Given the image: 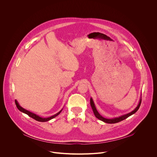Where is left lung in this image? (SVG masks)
I'll use <instances>...</instances> for the list:
<instances>
[{"label": "left lung", "mask_w": 157, "mask_h": 157, "mask_svg": "<svg viewBox=\"0 0 157 157\" xmlns=\"http://www.w3.org/2000/svg\"><path fill=\"white\" fill-rule=\"evenodd\" d=\"M141 102H142V99H140V102H139L138 106H137L135 109H134L133 111H132L131 113H128V114H125V115L122 116H121V117H117V118L110 119H105V118L103 117L102 116H101L99 114L98 110H96V107H95V105H94V102H93L92 98H91V99H90L91 106V107H92V109H93V113H94L95 116H96L98 119H99V120H101V121H103V122H105V123H108V124H115V123L119 122H121V121H124V119H127V117H128L129 116H132V114H135V113H136V112L139 110V107H140V104H141Z\"/></svg>", "instance_id": "8db88e82"}]
</instances>
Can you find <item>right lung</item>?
<instances>
[{
  "label": "right lung",
  "mask_w": 157,
  "mask_h": 157,
  "mask_svg": "<svg viewBox=\"0 0 157 157\" xmlns=\"http://www.w3.org/2000/svg\"><path fill=\"white\" fill-rule=\"evenodd\" d=\"M15 104H16L17 107L18 108V109L19 110H20L21 112H22V113H24L27 114V115H28L29 116H30V117H32V118H33V119H35V120H36V121H39V122H47V121H50V120H51V119L55 118V117H56L58 115H59V114H60L61 112V110H61L59 112V113H58L57 114H55L54 116H51V117H48V118H42V117H39L38 116H37V115H36V114H35L31 113V112H30V111H29V110H25V109H24V108H22L20 105H19L18 103L17 102V101L16 100L15 101Z\"/></svg>",
  "instance_id": "add662e5"
}]
</instances>
